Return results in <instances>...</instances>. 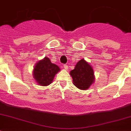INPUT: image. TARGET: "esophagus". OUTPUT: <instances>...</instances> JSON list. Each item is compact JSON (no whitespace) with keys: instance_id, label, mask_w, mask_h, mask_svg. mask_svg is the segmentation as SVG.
<instances>
[{"instance_id":"34e87169","label":"esophagus","mask_w":131,"mask_h":131,"mask_svg":"<svg viewBox=\"0 0 131 131\" xmlns=\"http://www.w3.org/2000/svg\"><path fill=\"white\" fill-rule=\"evenodd\" d=\"M63 68H65V69H68V64H64L63 65Z\"/></svg>"}]
</instances>
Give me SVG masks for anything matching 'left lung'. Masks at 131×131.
Returning <instances> with one entry per match:
<instances>
[{
    "label": "left lung",
    "instance_id": "1",
    "mask_svg": "<svg viewBox=\"0 0 131 131\" xmlns=\"http://www.w3.org/2000/svg\"><path fill=\"white\" fill-rule=\"evenodd\" d=\"M74 85L78 89L86 90L94 80V71L84 59L80 60L74 69L71 71Z\"/></svg>",
    "mask_w": 131,
    "mask_h": 131
}]
</instances>
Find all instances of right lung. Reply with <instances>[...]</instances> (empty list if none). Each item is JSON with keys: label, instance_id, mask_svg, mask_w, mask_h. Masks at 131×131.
<instances>
[{"label": "right lung", "instance_id": "right-lung-1", "mask_svg": "<svg viewBox=\"0 0 131 131\" xmlns=\"http://www.w3.org/2000/svg\"><path fill=\"white\" fill-rule=\"evenodd\" d=\"M60 70L59 67L51 63L49 58L46 57L36 63L33 76L40 85L46 86L51 83L54 75Z\"/></svg>", "mask_w": 131, "mask_h": 131}]
</instances>
